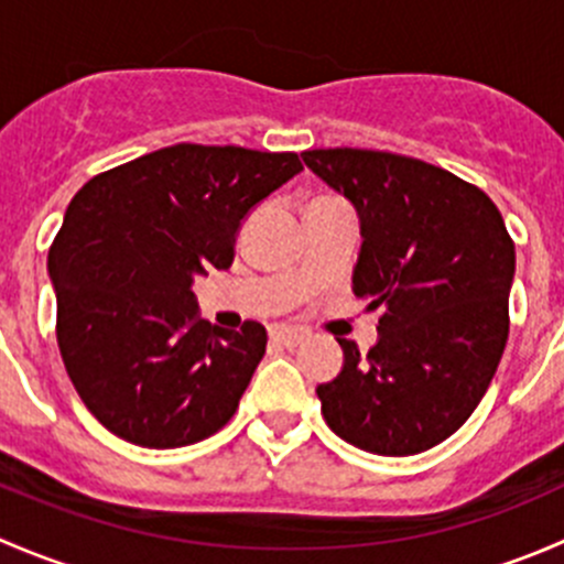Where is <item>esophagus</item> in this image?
Wrapping results in <instances>:
<instances>
[{
    "label": "esophagus",
    "mask_w": 564,
    "mask_h": 564,
    "mask_svg": "<svg viewBox=\"0 0 564 564\" xmlns=\"http://www.w3.org/2000/svg\"><path fill=\"white\" fill-rule=\"evenodd\" d=\"M305 335H308V329L303 327H286V324H275V327H270V340L281 346H297Z\"/></svg>",
    "instance_id": "1"
}]
</instances>
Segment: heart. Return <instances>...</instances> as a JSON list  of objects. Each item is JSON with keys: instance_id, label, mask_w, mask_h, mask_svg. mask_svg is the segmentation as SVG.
<instances>
[{"instance_id": "1", "label": "heart", "mask_w": 564, "mask_h": 564, "mask_svg": "<svg viewBox=\"0 0 564 564\" xmlns=\"http://www.w3.org/2000/svg\"><path fill=\"white\" fill-rule=\"evenodd\" d=\"M314 202H329V198H327V196H322V198H314Z\"/></svg>"}]
</instances>
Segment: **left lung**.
<instances>
[{"label":"left lung","instance_id":"obj_1","mask_svg":"<svg viewBox=\"0 0 564 564\" xmlns=\"http://www.w3.org/2000/svg\"><path fill=\"white\" fill-rule=\"evenodd\" d=\"M303 161L360 215L351 289L382 311L360 355L318 384L329 429L377 456H414L453 436L486 395L510 333L516 246L477 185L395 152L308 150Z\"/></svg>","mask_w":564,"mask_h":564}]
</instances>
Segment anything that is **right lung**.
I'll return each mask as SVG.
<instances>
[{"label": "right lung", "mask_w": 564, "mask_h": 564, "mask_svg": "<svg viewBox=\"0 0 564 564\" xmlns=\"http://www.w3.org/2000/svg\"><path fill=\"white\" fill-rule=\"evenodd\" d=\"M303 169L294 152L174 144L93 176L48 250L56 344L119 440L185 447L224 429L267 329L209 327L193 278L229 270L242 218Z\"/></svg>", "instance_id": "1"}]
</instances>
